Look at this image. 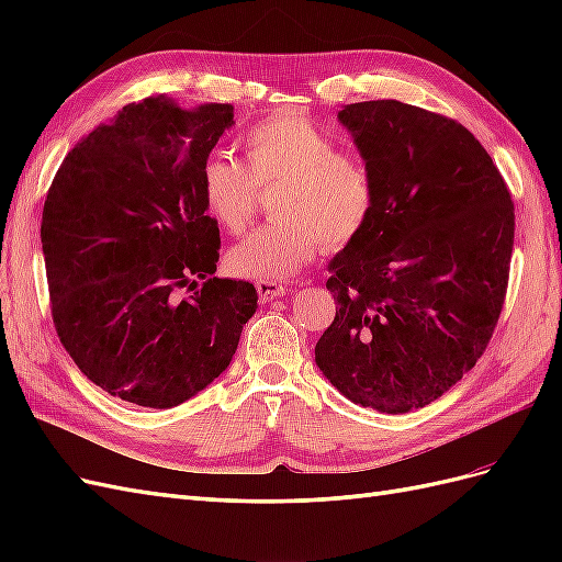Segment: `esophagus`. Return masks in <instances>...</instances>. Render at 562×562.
<instances>
[{
	"label": "esophagus",
	"mask_w": 562,
	"mask_h": 562,
	"mask_svg": "<svg viewBox=\"0 0 562 562\" xmlns=\"http://www.w3.org/2000/svg\"><path fill=\"white\" fill-rule=\"evenodd\" d=\"M255 288H258L260 302H271L274 297H283L288 293V288L279 281H258L255 283Z\"/></svg>",
	"instance_id": "34e87169"
}]
</instances>
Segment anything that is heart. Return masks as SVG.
<instances>
[{
    "label": "heart",
    "mask_w": 562,
    "mask_h": 562,
    "mask_svg": "<svg viewBox=\"0 0 562 562\" xmlns=\"http://www.w3.org/2000/svg\"><path fill=\"white\" fill-rule=\"evenodd\" d=\"M246 166L211 155L201 166L203 206L229 234H244L258 206V187L279 190L271 225L229 250L232 271L248 279L293 277L318 248L339 250L363 232L375 209V178L356 151L337 149L330 133L300 114H277L244 135Z\"/></svg>",
    "instance_id": "heart-1"
}]
</instances>
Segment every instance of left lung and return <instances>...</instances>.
Returning a JSON list of instances; mask_svg holds the SVG:
<instances>
[{
	"mask_svg": "<svg viewBox=\"0 0 562 562\" xmlns=\"http://www.w3.org/2000/svg\"><path fill=\"white\" fill-rule=\"evenodd\" d=\"M337 119L375 178V209L328 265L337 312L316 366L349 401L411 413L462 380L495 333L514 201L454 119L401 100L345 105Z\"/></svg>",
	"mask_w": 562,
	"mask_h": 562,
	"instance_id": "8db88e82",
	"label": "left lung"
}]
</instances>
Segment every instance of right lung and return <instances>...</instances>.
<instances>
[{
    "instance_id": "1",
    "label": "right lung",
    "mask_w": 562,
    "mask_h": 562,
    "mask_svg": "<svg viewBox=\"0 0 562 562\" xmlns=\"http://www.w3.org/2000/svg\"><path fill=\"white\" fill-rule=\"evenodd\" d=\"M234 108L131 103L63 159L42 213L50 316L65 351L110 396L173 407L206 389L258 310L217 279L220 229L199 176Z\"/></svg>"
}]
</instances>
